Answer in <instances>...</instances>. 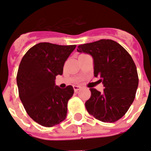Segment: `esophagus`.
<instances>
[{
  "label": "esophagus",
  "mask_w": 151,
  "mask_h": 151,
  "mask_svg": "<svg viewBox=\"0 0 151 151\" xmlns=\"http://www.w3.org/2000/svg\"><path fill=\"white\" fill-rule=\"evenodd\" d=\"M82 88V87H81V86H78V85H75V86H73V89H74V91H79V90H80V89Z\"/></svg>",
  "instance_id": "34e87169"
}]
</instances>
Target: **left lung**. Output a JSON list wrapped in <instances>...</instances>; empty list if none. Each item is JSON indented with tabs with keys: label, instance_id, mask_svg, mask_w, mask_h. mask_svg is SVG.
<instances>
[{
	"label": "left lung",
	"instance_id": "8db88e82",
	"mask_svg": "<svg viewBox=\"0 0 151 151\" xmlns=\"http://www.w3.org/2000/svg\"><path fill=\"white\" fill-rule=\"evenodd\" d=\"M77 51L93 58L94 75L99 77L104 92L91 88L86 102L89 113L103 122H115L126 113L135 99L138 86L137 68L132 57L120 44L100 40L79 45Z\"/></svg>",
	"mask_w": 151,
	"mask_h": 151
}]
</instances>
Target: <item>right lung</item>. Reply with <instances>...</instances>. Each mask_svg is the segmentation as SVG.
I'll list each match as a JSON object with an SVG mask.
<instances>
[{
  "mask_svg": "<svg viewBox=\"0 0 151 151\" xmlns=\"http://www.w3.org/2000/svg\"><path fill=\"white\" fill-rule=\"evenodd\" d=\"M76 45L40 43L22 57L17 74L19 97L32 120L44 127H52L65 120L67 104L73 95L72 86L60 88L56 77Z\"/></svg>",
  "mask_w": 151,
  "mask_h": 151,
  "instance_id": "1",
  "label": "right lung"
}]
</instances>
